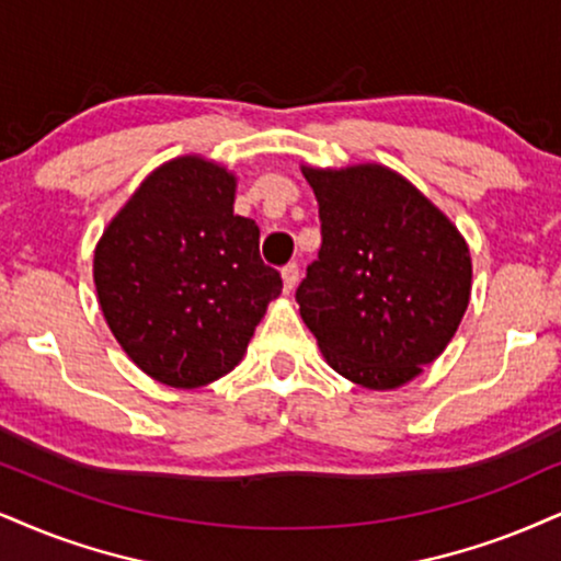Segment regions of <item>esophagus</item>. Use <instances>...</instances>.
I'll list each match as a JSON object with an SVG mask.
<instances>
[{
  "label": "esophagus",
  "mask_w": 561,
  "mask_h": 561,
  "mask_svg": "<svg viewBox=\"0 0 561 561\" xmlns=\"http://www.w3.org/2000/svg\"><path fill=\"white\" fill-rule=\"evenodd\" d=\"M280 275H283V291L291 294L296 283H299V265H296V262H288V265L280 270Z\"/></svg>",
  "instance_id": "1"
}]
</instances>
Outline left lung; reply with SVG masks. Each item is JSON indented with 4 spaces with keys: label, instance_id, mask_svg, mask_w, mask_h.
<instances>
[{
    "label": "left lung",
    "instance_id": "1",
    "mask_svg": "<svg viewBox=\"0 0 561 561\" xmlns=\"http://www.w3.org/2000/svg\"><path fill=\"white\" fill-rule=\"evenodd\" d=\"M322 244L296 288L330 366L369 390L405 385L466 314L471 254L449 220L385 165L304 169Z\"/></svg>",
    "mask_w": 561,
    "mask_h": 561
}]
</instances>
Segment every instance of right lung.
Returning <instances> with one entry per match:
<instances>
[{"mask_svg": "<svg viewBox=\"0 0 561 561\" xmlns=\"http://www.w3.org/2000/svg\"><path fill=\"white\" fill-rule=\"evenodd\" d=\"M237 182L186 156L145 179L95 247L108 328L145 375L203 387L244 356L283 280L260 257V228L233 216Z\"/></svg>", "mask_w": 561, "mask_h": 561, "instance_id": "right-lung-1", "label": "right lung"}]
</instances>
